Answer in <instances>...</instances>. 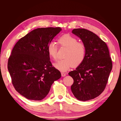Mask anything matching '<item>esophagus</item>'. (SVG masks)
Returning <instances> with one entry per match:
<instances>
[{"mask_svg": "<svg viewBox=\"0 0 121 121\" xmlns=\"http://www.w3.org/2000/svg\"><path fill=\"white\" fill-rule=\"evenodd\" d=\"M61 76H63V77H65V76H66V73H63V72H61Z\"/></svg>", "mask_w": 121, "mask_h": 121, "instance_id": "esophagus-1", "label": "esophagus"}]
</instances>
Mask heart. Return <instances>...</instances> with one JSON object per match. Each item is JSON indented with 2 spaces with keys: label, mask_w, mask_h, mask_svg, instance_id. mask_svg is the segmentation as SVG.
<instances>
[{
  "label": "heart",
  "mask_w": 121,
  "mask_h": 121,
  "mask_svg": "<svg viewBox=\"0 0 121 121\" xmlns=\"http://www.w3.org/2000/svg\"><path fill=\"white\" fill-rule=\"evenodd\" d=\"M60 47L67 48L64 56L65 58L54 64L58 70L65 72L72 67H76L84 61L86 55V47L82 42L72 35L66 34L61 36L58 39ZM58 47L56 43L52 42L48 44L47 51L50 57L54 60L57 59Z\"/></svg>",
  "instance_id": "heart-1"
}]
</instances>
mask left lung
<instances>
[{"instance_id":"1","label":"left lung","mask_w":121,"mask_h":121,"mask_svg":"<svg viewBox=\"0 0 121 121\" xmlns=\"http://www.w3.org/2000/svg\"><path fill=\"white\" fill-rule=\"evenodd\" d=\"M72 33L82 40L86 55L82 63L69 73L74 80L72 92L79 100L92 99L105 88L112 67V58L107 44L92 32L79 28Z\"/></svg>"}]
</instances>
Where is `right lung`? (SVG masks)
I'll return each instance as SVG.
<instances>
[{"label":"right lung","mask_w":121,"mask_h":121,"mask_svg":"<svg viewBox=\"0 0 121 121\" xmlns=\"http://www.w3.org/2000/svg\"><path fill=\"white\" fill-rule=\"evenodd\" d=\"M61 30L60 27L37 28L18 41L12 50L8 68L13 85L22 95L41 100L53 82L61 77L52 66L47 46Z\"/></svg>","instance_id":"1"}]
</instances>
